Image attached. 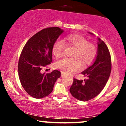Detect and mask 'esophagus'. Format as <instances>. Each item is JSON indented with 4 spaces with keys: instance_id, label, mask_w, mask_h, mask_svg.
<instances>
[{
    "instance_id": "34e87169",
    "label": "esophagus",
    "mask_w": 126,
    "mask_h": 126,
    "mask_svg": "<svg viewBox=\"0 0 126 126\" xmlns=\"http://www.w3.org/2000/svg\"><path fill=\"white\" fill-rule=\"evenodd\" d=\"M61 76H64V73H63V72H61Z\"/></svg>"
}]
</instances>
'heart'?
I'll use <instances>...</instances> for the list:
<instances>
[{
    "instance_id": "heart-1",
    "label": "heart",
    "mask_w": 126,
    "mask_h": 126,
    "mask_svg": "<svg viewBox=\"0 0 126 126\" xmlns=\"http://www.w3.org/2000/svg\"><path fill=\"white\" fill-rule=\"evenodd\" d=\"M66 44L67 46L75 48L72 57L74 58H64L59 60L56 63V68L60 69L63 73L70 74L73 73L81 67L80 63L84 66L90 64L96 57L97 50L95 46L89 43L84 37L73 34L66 37ZM65 48V43L61 39H57L53 44L52 51L56 57L63 56Z\"/></svg>"
}]
</instances>
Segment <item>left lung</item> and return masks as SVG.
Here are the masks:
<instances>
[{
  "label": "left lung",
  "mask_w": 126,
  "mask_h": 126,
  "mask_svg": "<svg viewBox=\"0 0 126 126\" xmlns=\"http://www.w3.org/2000/svg\"><path fill=\"white\" fill-rule=\"evenodd\" d=\"M91 35L92 33L89 32ZM98 50L96 58L91 66L82 72L87 79H73L70 92L73 97L79 101L92 99L99 94L105 87L111 70V56L107 46L98 38Z\"/></svg>",
  "instance_id": "left-lung-1"
}]
</instances>
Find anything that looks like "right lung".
I'll use <instances>...</instances> for the list:
<instances>
[{
	"label": "right lung",
	"mask_w": 126,
	"mask_h": 126,
	"mask_svg": "<svg viewBox=\"0 0 126 126\" xmlns=\"http://www.w3.org/2000/svg\"><path fill=\"white\" fill-rule=\"evenodd\" d=\"M63 32L59 27L43 29L29 39L21 52L19 78L22 86L32 97L39 99L48 96L61 76L57 70L43 73L41 69L51 64L53 44Z\"/></svg>",
	"instance_id": "obj_1"
}]
</instances>
